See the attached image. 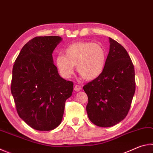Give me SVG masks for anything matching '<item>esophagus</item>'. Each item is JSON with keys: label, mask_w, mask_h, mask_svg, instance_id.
Listing matches in <instances>:
<instances>
[{"label": "esophagus", "mask_w": 153, "mask_h": 153, "mask_svg": "<svg viewBox=\"0 0 153 153\" xmlns=\"http://www.w3.org/2000/svg\"><path fill=\"white\" fill-rule=\"evenodd\" d=\"M81 87H80L79 86H78V85H76V86H75V87H74V90L76 92H79V91H80V90H81Z\"/></svg>", "instance_id": "esophagus-1"}]
</instances>
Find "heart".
Instances as JSON below:
<instances>
[{
    "mask_svg": "<svg viewBox=\"0 0 153 153\" xmlns=\"http://www.w3.org/2000/svg\"><path fill=\"white\" fill-rule=\"evenodd\" d=\"M106 51L99 44L80 42L69 45L65 51V56L56 58V65L62 76L70 77L74 74V66L83 78L96 79L104 69Z\"/></svg>",
    "mask_w": 153,
    "mask_h": 153,
    "instance_id": "b5f03b06",
    "label": "heart"
}]
</instances>
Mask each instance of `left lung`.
<instances>
[{
	"mask_svg": "<svg viewBox=\"0 0 153 153\" xmlns=\"http://www.w3.org/2000/svg\"><path fill=\"white\" fill-rule=\"evenodd\" d=\"M109 52L101 74L84 86L86 111L96 126L116 125L128 115L135 93V71L123 46L109 38Z\"/></svg>",
	"mask_w": 153,
	"mask_h": 153,
	"instance_id": "8db88e82",
	"label": "left lung"
}]
</instances>
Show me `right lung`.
I'll return each instance as SVG.
<instances>
[{"label":"right lung","instance_id":"right-lung-1","mask_svg":"<svg viewBox=\"0 0 153 153\" xmlns=\"http://www.w3.org/2000/svg\"><path fill=\"white\" fill-rule=\"evenodd\" d=\"M60 36H38L25 44L13 67L11 90L17 113L36 130L49 131L61 123L74 83L59 76L52 54Z\"/></svg>","mask_w":153,"mask_h":153}]
</instances>
